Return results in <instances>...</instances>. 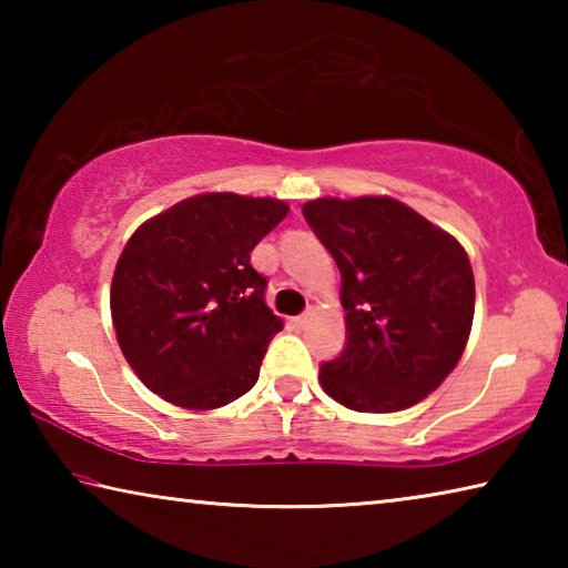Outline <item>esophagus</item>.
Segmentation results:
<instances>
[{
    "instance_id": "esophagus-1",
    "label": "esophagus",
    "mask_w": 568,
    "mask_h": 568,
    "mask_svg": "<svg viewBox=\"0 0 568 568\" xmlns=\"http://www.w3.org/2000/svg\"><path fill=\"white\" fill-rule=\"evenodd\" d=\"M307 321H311V313H303V315H297V318H293V325L295 328H305Z\"/></svg>"
}]
</instances>
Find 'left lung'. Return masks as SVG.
<instances>
[{
	"label": "left lung",
	"mask_w": 568,
	"mask_h": 568,
	"mask_svg": "<svg viewBox=\"0 0 568 568\" xmlns=\"http://www.w3.org/2000/svg\"><path fill=\"white\" fill-rule=\"evenodd\" d=\"M303 215L343 277L348 345L321 365L323 390L361 413L416 406L468 343L476 287L464 245L388 195L318 197Z\"/></svg>",
	"instance_id": "1"
}]
</instances>
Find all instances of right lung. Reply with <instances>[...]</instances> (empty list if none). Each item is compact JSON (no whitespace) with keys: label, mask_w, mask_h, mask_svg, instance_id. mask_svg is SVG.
Listing matches in <instances>:
<instances>
[{"label":"right lung","mask_w":568,"mask_h":568,"mask_svg":"<svg viewBox=\"0 0 568 568\" xmlns=\"http://www.w3.org/2000/svg\"><path fill=\"white\" fill-rule=\"evenodd\" d=\"M283 200L203 192L150 217L110 287L120 351L145 386L187 410L223 408L255 386L283 321L250 253L287 215Z\"/></svg>","instance_id":"add662e5"}]
</instances>
